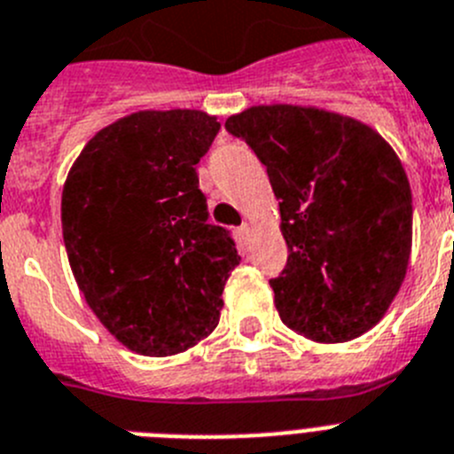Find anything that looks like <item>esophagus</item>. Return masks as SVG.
Masks as SVG:
<instances>
[{"label":"esophagus","mask_w":454,"mask_h":454,"mask_svg":"<svg viewBox=\"0 0 454 454\" xmlns=\"http://www.w3.org/2000/svg\"><path fill=\"white\" fill-rule=\"evenodd\" d=\"M239 238L244 239V242H247V239H249V235H251V228H249V223H242V226H239Z\"/></svg>","instance_id":"34e87169"}]
</instances>
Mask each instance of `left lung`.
<instances>
[{"label":"left lung","mask_w":454,"mask_h":454,"mask_svg":"<svg viewBox=\"0 0 454 454\" xmlns=\"http://www.w3.org/2000/svg\"><path fill=\"white\" fill-rule=\"evenodd\" d=\"M226 129L267 167L287 262L270 286L283 325L345 342L384 317L411 254V187L368 125L294 105L251 107Z\"/></svg>","instance_id":"left-lung-1"}]
</instances>
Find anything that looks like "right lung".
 Instances as JSON below:
<instances>
[{
  "label": "right lung",
  "instance_id": "add662e5",
  "mask_svg": "<svg viewBox=\"0 0 454 454\" xmlns=\"http://www.w3.org/2000/svg\"><path fill=\"white\" fill-rule=\"evenodd\" d=\"M222 125L196 109L139 112L100 129L63 184L74 281L114 338L171 356L215 331L239 265L231 231L207 223L196 164Z\"/></svg>",
  "mask_w": 454,
  "mask_h": 454
}]
</instances>
